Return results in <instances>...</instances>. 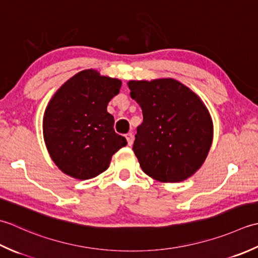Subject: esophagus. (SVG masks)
<instances>
[{
	"mask_svg": "<svg viewBox=\"0 0 258 258\" xmlns=\"http://www.w3.org/2000/svg\"><path fill=\"white\" fill-rule=\"evenodd\" d=\"M125 139H127V141H128V145L129 146H131L134 144V140H135V138H134V135L131 134V133H128L127 135H125Z\"/></svg>",
	"mask_w": 258,
	"mask_h": 258,
	"instance_id": "34e87169",
	"label": "esophagus"
}]
</instances>
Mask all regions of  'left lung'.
<instances>
[{"mask_svg":"<svg viewBox=\"0 0 258 258\" xmlns=\"http://www.w3.org/2000/svg\"><path fill=\"white\" fill-rule=\"evenodd\" d=\"M128 87L144 115L133 147L141 169L162 182L192 176L213 141V121L201 98L170 78L133 80Z\"/></svg>","mask_w":258,"mask_h":258,"instance_id":"obj_1","label":"left lung"}]
</instances>
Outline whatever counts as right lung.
<instances>
[{
  "label": "right lung",
  "mask_w": 258,
  "mask_h": 258,
  "mask_svg": "<svg viewBox=\"0 0 258 258\" xmlns=\"http://www.w3.org/2000/svg\"><path fill=\"white\" fill-rule=\"evenodd\" d=\"M121 81L89 69L77 73L52 97L43 117L46 149L61 171L87 180L108 169L113 154L127 145L115 134L107 111Z\"/></svg>",
  "instance_id": "right-lung-1"
}]
</instances>
